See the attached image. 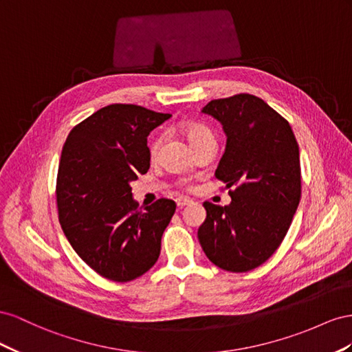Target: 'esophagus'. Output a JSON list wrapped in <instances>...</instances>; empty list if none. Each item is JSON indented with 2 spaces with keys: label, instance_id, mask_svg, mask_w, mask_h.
<instances>
[{
  "label": "esophagus",
  "instance_id": "esophagus-1",
  "mask_svg": "<svg viewBox=\"0 0 352 352\" xmlns=\"http://www.w3.org/2000/svg\"><path fill=\"white\" fill-rule=\"evenodd\" d=\"M177 206L178 208H183V206H186V205H188V204H192V200L190 199H187V197H177Z\"/></svg>",
  "mask_w": 352,
  "mask_h": 352
}]
</instances>
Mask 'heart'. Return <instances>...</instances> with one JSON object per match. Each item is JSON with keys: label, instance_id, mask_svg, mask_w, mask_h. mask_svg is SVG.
Wrapping results in <instances>:
<instances>
[{"label": "heart", "instance_id": "obj_1", "mask_svg": "<svg viewBox=\"0 0 352 352\" xmlns=\"http://www.w3.org/2000/svg\"><path fill=\"white\" fill-rule=\"evenodd\" d=\"M184 134H186V137L188 140V143L192 144V147H195L200 142H204V140L212 137V134H210V131H209L208 128H205L202 125H196V124L186 125L184 126ZM160 143H162V140L157 138V140H155V142H153L152 147H150V155H152V157H155L157 155Z\"/></svg>", "mask_w": 352, "mask_h": 352}]
</instances>
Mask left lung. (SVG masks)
<instances>
[{
	"label": "left lung",
	"instance_id": "left-lung-1",
	"mask_svg": "<svg viewBox=\"0 0 352 352\" xmlns=\"http://www.w3.org/2000/svg\"><path fill=\"white\" fill-rule=\"evenodd\" d=\"M227 135L215 177L226 184L232 204L205 202V223L197 237L217 267L246 273L273 255L292 224L300 200L299 147L292 126L252 94L209 102Z\"/></svg>",
	"mask_w": 352,
	"mask_h": 352
}]
</instances>
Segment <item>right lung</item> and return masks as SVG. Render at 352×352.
<instances>
[{
	"label": "right lung",
	"instance_id": "1",
	"mask_svg": "<svg viewBox=\"0 0 352 352\" xmlns=\"http://www.w3.org/2000/svg\"><path fill=\"white\" fill-rule=\"evenodd\" d=\"M137 104H110L69 133L56 200L63 233L84 263L125 283L155 265L175 202L138 208L129 183L150 168L147 137L169 119Z\"/></svg>",
	"mask_w": 352,
	"mask_h": 352
}]
</instances>
